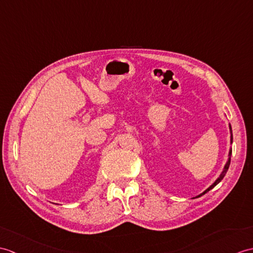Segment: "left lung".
Wrapping results in <instances>:
<instances>
[{
    "label": "left lung",
    "instance_id": "obj_1",
    "mask_svg": "<svg viewBox=\"0 0 253 253\" xmlns=\"http://www.w3.org/2000/svg\"><path fill=\"white\" fill-rule=\"evenodd\" d=\"M228 127H230V133H231V144L233 143V132H232V126H231V124L228 125ZM231 155H232V148H230V151H228V158H227V161H226V163H225V165H224V167H223V170H222V172L220 173V175L218 177V179H216L212 184H211L207 190H205L202 194H199L198 196H196V197H194V198H197V197H201L202 195H204V194H206L207 192H209L210 190H212L213 187L216 185V184H219L220 182L222 181V179L224 178V175L226 174V172H227V170H228V167H230V164H231Z\"/></svg>",
    "mask_w": 253,
    "mask_h": 253
}]
</instances>
